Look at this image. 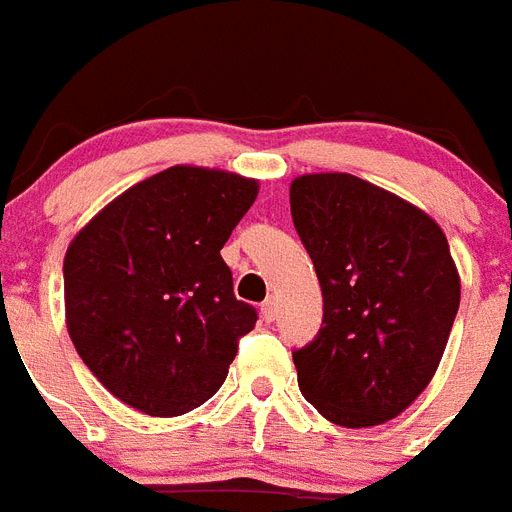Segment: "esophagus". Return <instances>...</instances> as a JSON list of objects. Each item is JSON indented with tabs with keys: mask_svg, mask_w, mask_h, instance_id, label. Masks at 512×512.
I'll list each match as a JSON object with an SVG mask.
<instances>
[{
	"mask_svg": "<svg viewBox=\"0 0 512 512\" xmlns=\"http://www.w3.org/2000/svg\"><path fill=\"white\" fill-rule=\"evenodd\" d=\"M261 317L267 322H272L277 317V298L275 296H267V301L261 304Z\"/></svg>",
	"mask_w": 512,
	"mask_h": 512,
	"instance_id": "34e87169",
	"label": "esophagus"
}]
</instances>
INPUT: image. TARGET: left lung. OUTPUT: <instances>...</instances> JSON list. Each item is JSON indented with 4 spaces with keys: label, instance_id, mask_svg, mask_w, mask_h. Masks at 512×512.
<instances>
[{
    "label": "left lung",
    "instance_id": "8db88e82",
    "mask_svg": "<svg viewBox=\"0 0 512 512\" xmlns=\"http://www.w3.org/2000/svg\"><path fill=\"white\" fill-rule=\"evenodd\" d=\"M290 214L322 288V327L293 351L298 388L335 425L396 418L431 383L460 275L431 216L351 174H304Z\"/></svg>",
    "mask_w": 512,
    "mask_h": 512
}]
</instances>
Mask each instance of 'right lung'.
I'll return each instance as SVG.
<instances>
[{"instance_id": "right-lung-1", "label": "right lung", "mask_w": 512, "mask_h": 512, "mask_svg": "<svg viewBox=\"0 0 512 512\" xmlns=\"http://www.w3.org/2000/svg\"><path fill=\"white\" fill-rule=\"evenodd\" d=\"M256 195V179L171 166L73 237L63 261L65 325L116 399L174 418L222 388L259 314L235 298L219 251Z\"/></svg>"}]
</instances>
